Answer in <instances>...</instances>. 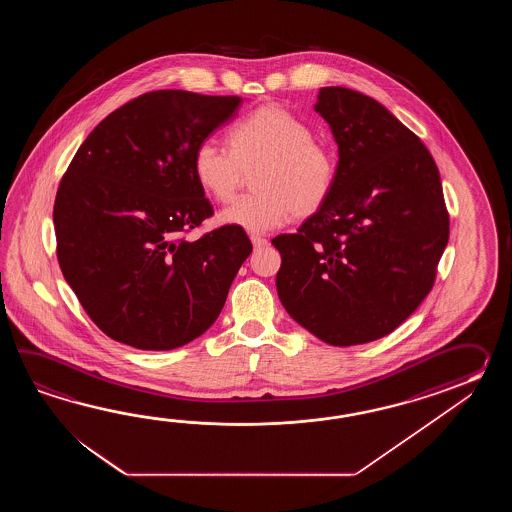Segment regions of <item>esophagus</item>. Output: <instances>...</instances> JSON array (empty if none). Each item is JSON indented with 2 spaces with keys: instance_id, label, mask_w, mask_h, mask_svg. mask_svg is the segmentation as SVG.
I'll return each mask as SVG.
<instances>
[{
  "instance_id": "34e87169",
  "label": "esophagus",
  "mask_w": 512,
  "mask_h": 512,
  "mask_svg": "<svg viewBox=\"0 0 512 512\" xmlns=\"http://www.w3.org/2000/svg\"><path fill=\"white\" fill-rule=\"evenodd\" d=\"M251 241L256 249H261V247H267V245H269V241L265 240V238H261V236H251Z\"/></svg>"
}]
</instances>
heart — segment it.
Segmentation results:
<instances>
[{"mask_svg": "<svg viewBox=\"0 0 512 512\" xmlns=\"http://www.w3.org/2000/svg\"><path fill=\"white\" fill-rule=\"evenodd\" d=\"M229 146L203 139L192 153L197 185L210 199L225 203L238 190L243 170L254 172V194L219 212V223L252 234L271 232L291 216L309 218L324 207L337 181V157L305 120L269 104L232 124Z\"/></svg>", "mask_w": 512, "mask_h": 512, "instance_id": "obj_1", "label": "heart"}]
</instances>
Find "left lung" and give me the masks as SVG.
I'll return each mask as SVG.
<instances>
[{
    "instance_id": "left-lung-1",
    "label": "left lung",
    "mask_w": 512,
    "mask_h": 512,
    "mask_svg": "<svg viewBox=\"0 0 512 512\" xmlns=\"http://www.w3.org/2000/svg\"><path fill=\"white\" fill-rule=\"evenodd\" d=\"M338 146L335 188L282 254L283 307L331 346L390 335L432 291L448 243V212L434 157L377 100L322 87L315 104Z\"/></svg>"
}]
</instances>
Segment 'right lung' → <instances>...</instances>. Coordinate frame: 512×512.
I'll use <instances>...</instances> for the list:
<instances>
[{
	"label": "right lung",
	"mask_w": 512,
	"mask_h": 512,
	"mask_svg": "<svg viewBox=\"0 0 512 512\" xmlns=\"http://www.w3.org/2000/svg\"><path fill=\"white\" fill-rule=\"evenodd\" d=\"M240 97L161 89L109 113L56 192V254L89 318L126 346H185L216 322L249 258L243 229L183 234L214 214L192 153L232 119Z\"/></svg>",
	"instance_id": "obj_1"
}]
</instances>
